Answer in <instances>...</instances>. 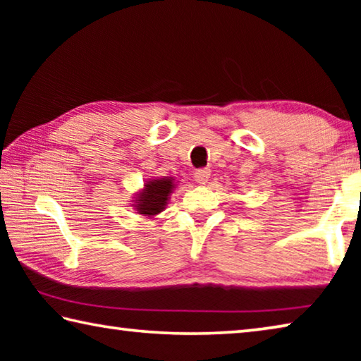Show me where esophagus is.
Returning a JSON list of instances; mask_svg holds the SVG:
<instances>
[{"label": "esophagus", "instance_id": "34e87169", "mask_svg": "<svg viewBox=\"0 0 361 361\" xmlns=\"http://www.w3.org/2000/svg\"><path fill=\"white\" fill-rule=\"evenodd\" d=\"M194 178L197 183H200V185H205L210 178V169H197L194 173Z\"/></svg>", "mask_w": 361, "mask_h": 361}]
</instances>
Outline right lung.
Masks as SVG:
<instances>
[{"instance_id": "add662e5", "label": "right lung", "mask_w": 361, "mask_h": 361, "mask_svg": "<svg viewBox=\"0 0 361 361\" xmlns=\"http://www.w3.org/2000/svg\"><path fill=\"white\" fill-rule=\"evenodd\" d=\"M145 191L140 194L138 204L135 205L142 215L151 216L157 215L162 212L164 205L167 202V197L170 191H172L173 183L172 178H162V180H152L145 185Z\"/></svg>"}]
</instances>
